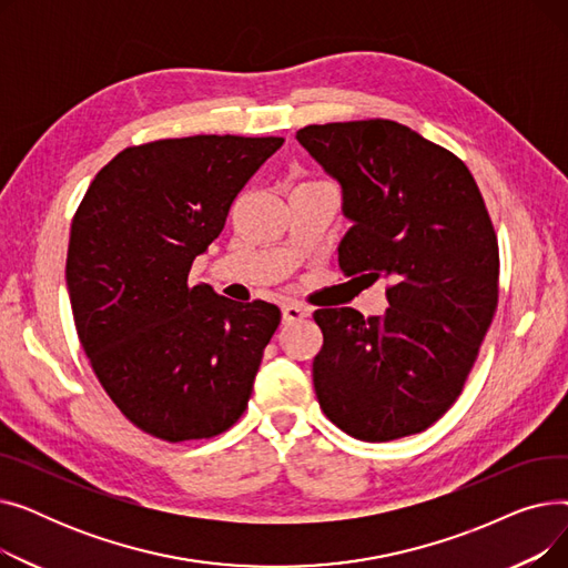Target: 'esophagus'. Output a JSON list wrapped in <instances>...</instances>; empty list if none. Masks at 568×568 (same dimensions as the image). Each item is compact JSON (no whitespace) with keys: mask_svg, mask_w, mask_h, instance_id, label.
<instances>
[{"mask_svg":"<svg viewBox=\"0 0 568 568\" xmlns=\"http://www.w3.org/2000/svg\"><path fill=\"white\" fill-rule=\"evenodd\" d=\"M308 315V311L300 304H285L283 306V322H300Z\"/></svg>","mask_w":568,"mask_h":568,"instance_id":"1","label":"esophagus"}]
</instances>
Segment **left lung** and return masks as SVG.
<instances>
[{
	"label": "left lung",
	"mask_w": 568,
	"mask_h": 568,
	"mask_svg": "<svg viewBox=\"0 0 568 568\" xmlns=\"http://www.w3.org/2000/svg\"><path fill=\"white\" fill-rule=\"evenodd\" d=\"M343 186L354 223L338 246L345 276L386 281L384 315L313 313L322 412L343 433L392 442L433 426L460 396L497 311L499 246L467 165L392 119L296 131Z\"/></svg>",
	"instance_id": "8db88e82"
}]
</instances>
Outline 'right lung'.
Masks as SVG:
<instances>
[{"mask_svg":"<svg viewBox=\"0 0 568 568\" xmlns=\"http://www.w3.org/2000/svg\"><path fill=\"white\" fill-rule=\"evenodd\" d=\"M281 144L191 135L126 146L78 206L67 257L78 338L110 400L146 435L209 439L248 407L281 308L230 302L189 274Z\"/></svg>","mask_w":568,"mask_h":568,"instance_id":"1","label":"right lung"}]
</instances>
